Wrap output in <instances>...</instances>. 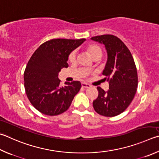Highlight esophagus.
Wrapping results in <instances>:
<instances>
[{
  "label": "esophagus",
  "instance_id": "esophagus-1",
  "mask_svg": "<svg viewBox=\"0 0 159 159\" xmlns=\"http://www.w3.org/2000/svg\"><path fill=\"white\" fill-rule=\"evenodd\" d=\"M81 85H82V87L84 88H89L91 87L90 85H89V84H88V83H82Z\"/></svg>",
  "mask_w": 159,
  "mask_h": 159
}]
</instances>
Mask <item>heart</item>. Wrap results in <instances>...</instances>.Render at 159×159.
<instances>
[{"label":"heart","instance_id":"heart-1","mask_svg":"<svg viewBox=\"0 0 159 159\" xmlns=\"http://www.w3.org/2000/svg\"><path fill=\"white\" fill-rule=\"evenodd\" d=\"M87 48H88V51H89V53L91 54V56H92L93 58L99 56H102V48H101L99 46H98L97 44H91L88 46ZM76 55H77V52L76 50H74L73 51H71L70 54V56L68 57L69 61L70 62H74L76 61Z\"/></svg>","mask_w":159,"mask_h":159}]
</instances>
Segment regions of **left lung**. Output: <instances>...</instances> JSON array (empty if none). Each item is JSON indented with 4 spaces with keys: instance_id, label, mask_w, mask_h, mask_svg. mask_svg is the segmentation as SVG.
<instances>
[{
    "instance_id": "8db88e82",
    "label": "left lung",
    "mask_w": 159,
    "mask_h": 159,
    "mask_svg": "<svg viewBox=\"0 0 159 159\" xmlns=\"http://www.w3.org/2000/svg\"><path fill=\"white\" fill-rule=\"evenodd\" d=\"M91 39L105 45L108 60L102 74L109 81L107 92L97 88L99 94L93 101V107L103 116H117L127 108L136 92V66L129 49L117 37L103 34Z\"/></svg>"
}]
</instances>
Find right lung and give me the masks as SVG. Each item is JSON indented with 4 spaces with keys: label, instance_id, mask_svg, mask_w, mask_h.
Instances as JSON below:
<instances>
[{
    "label": "right lung",
    "instance_id": "obj_1",
    "mask_svg": "<svg viewBox=\"0 0 159 159\" xmlns=\"http://www.w3.org/2000/svg\"><path fill=\"white\" fill-rule=\"evenodd\" d=\"M85 39H52L34 52L24 71L25 93L31 104L42 114L57 115L70 108L81 88L79 81L65 82L60 86L58 73L68 67L71 52Z\"/></svg>",
    "mask_w": 159,
    "mask_h": 159
}]
</instances>
